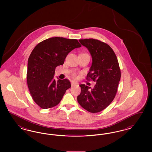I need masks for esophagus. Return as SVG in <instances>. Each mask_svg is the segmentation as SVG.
Here are the masks:
<instances>
[{
	"mask_svg": "<svg viewBox=\"0 0 152 152\" xmlns=\"http://www.w3.org/2000/svg\"><path fill=\"white\" fill-rule=\"evenodd\" d=\"M77 84H76V83H74V82H71V86L72 87H73L75 86H77Z\"/></svg>",
	"mask_w": 152,
	"mask_h": 152,
	"instance_id": "obj_1",
	"label": "esophagus"
}]
</instances>
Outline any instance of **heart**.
Wrapping results in <instances>:
<instances>
[{"instance_id": "heart-1", "label": "heart", "mask_w": 152, "mask_h": 152, "mask_svg": "<svg viewBox=\"0 0 152 152\" xmlns=\"http://www.w3.org/2000/svg\"><path fill=\"white\" fill-rule=\"evenodd\" d=\"M72 75L73 77H75V78H78V77H79V76H78L76 73H73Z\"/></svg>"}]
</instances>
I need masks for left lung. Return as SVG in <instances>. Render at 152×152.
Wrapping results in <instances>:
<instances>
[{
    "mask_svg": "<svg viewBox=\"0 0 152 152\" xmlns=\"http://www.w3.org/2000/svg\"><path fill=\"white\" fill-rule=\"evenodd\" d=\"M79 42L87 47L92 58L87 80L96 84L91 89V87L80 84L77 101L87 111L97 113L106 108L115 99L121 70L116 54L108 44L94 39H80Z\"/></svg>",
    "mask_w": 152,
    "mask_h": 152,
    "instance_id": "1",
    "label": "left lung"
}]
</instances>
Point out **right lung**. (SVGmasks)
<instances>
[{
	"label": "right lung",
	"mask_w": 152,
	"mask_h": 152,
	"mask_svg": "<svg viewBox=\"0 0 152 152\" xmlns=\"http://www.w3.org/2000/svg\"><path fill=\"white\" fill-rule=\"evenodd\" d=\"M81 45L77 39L61 37L47 39L37 44L28 60L27 81L30 94L41 108L58 105L65 91L71 87L66 79H53L56 68L63 65L67 55Z\"/></svg>",
	"instance_id": "add662e5"
}]
</instances>
